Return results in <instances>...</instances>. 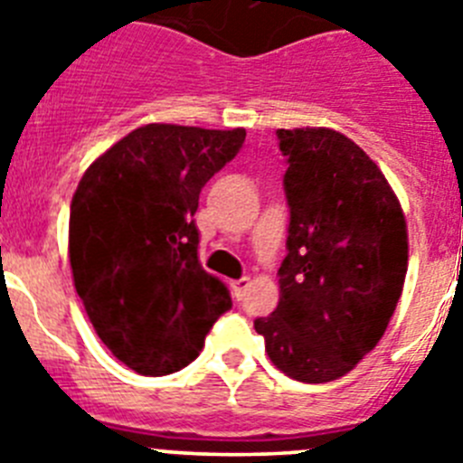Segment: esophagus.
Here are the masks:
<instances>
[{
	"instance_id": "esophagus-1",
	"label": "esophagus",
	"mask_w": 463,
	"mask_h": 463,
	"mask_svg": "<svg viewBox=\"0 0 463 463\" xmlns=\"http://www.w3.org/2000/svg\"><path fill=\"white\" fill-rule=\"evenodd\" d=\"M248 288H250V278H239V280L232 282V292H234V297L239 298V301L245 297Z\"/></svg>"
}]
</instances>
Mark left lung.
Listing matches in <instances>:
<instances>
[{"instance_id":"left-lung-1","label":"left lung","mask_w":463,"mask_h":463,"mask_svg":"<svg viewBox=\"0 0 463 463\" xmlns=\"http://www.w3.org/2000/svg\"><path fill=\"white\" fill-rule=\"evenodd\" d=\"M289 206L280 301L257 317L276 369L331 383L383 338L408 271L401 203L373 159L326 127L278 129Z\"/></svg>"}]
</instances>
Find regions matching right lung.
Segmentation results:
<instances>
[{"instance_id":"1","label":"right lung","mask_w":463,"mask_h":463,"mask_svg":"<svg viewBox=\"0 0 463 463\" xmlns=\"http://www.w3.org/2000/svg\"><path fill=\"white\" fill-rule=\"evenodd\" d=\"M243 141L241 127L146 125L80 178L69 215L73 285L97 336L137 373L185 369L232 308L227 285L196 255L194 213Z\"/></svg>"}]
</instances>
